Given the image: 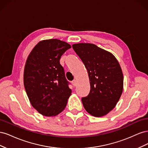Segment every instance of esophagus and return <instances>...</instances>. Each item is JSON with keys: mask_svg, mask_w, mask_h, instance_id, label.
Listing matches in <instances>:
<instances>
[{"mask_svg": "<svg viewBox=\"0 0 148 148\" xmlns=\"http://www.w3.org/2000/svg\"><path fill=\"white\" fill-rule=\"evenodd\" d=\"M72 84H73V85L74 86H76L77 85V80L76 79H74L73 81L72 82Z\"/></svg>", "mask_w": 148, "mask_h": 148, "instance_id": "34e87169", "label": "esophagus"}]
</instances>
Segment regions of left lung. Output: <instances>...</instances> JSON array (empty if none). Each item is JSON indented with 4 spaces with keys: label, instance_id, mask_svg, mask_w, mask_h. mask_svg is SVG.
Here are the masks:
<instances>
[{
    "label": "left lung",
    "instance_id": "left-lung-1",
    "mask_svg": "<svg viewBox=\"0 0 148 148\" xmlns=\"http://www.w3.org/2000/svg\"><path fill=\"white\" fill-rule=\"evenodd\" d=\"M87 70L90 92L82 99L84 108L96 117H103L115 107L123 89V75L111 52L91 43L72 45Z\"/></svg>",
    "mask_w": 148,
    "mask_h": 148
}]
</instances>
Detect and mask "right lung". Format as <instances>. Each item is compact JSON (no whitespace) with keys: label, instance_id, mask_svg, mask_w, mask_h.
<instances>
[{"label":"right lung","instance_id":"right-lung-1","mask_svg":"<svg viewBox=\"0 0 148 148\" xmlns=\"http://www.w3.org/2000/svg\"><path fill=\"white\" fill-rule=\"evenodd\" d=\"M71 46L57 39L42 40L29 54L23 82L28 99L39 114L54 117L64 110L71 90L60 64L63 53Z\"/></svg>","mask_w":148,"mask_h":148}]
</instances>
